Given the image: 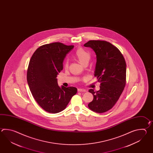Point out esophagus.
Returning <instances> with one entry per match:
<instances>
[{"label": "esophagus", "instance_id": "esophagus-1", "mask_svg": "<svg viewBox=\"0 0 153 153\" xmlns=\"http://www.w3.org/2000/svg\"><path fill=\"white\" fill-rule=\"evenodd\" d=\"M78 92H86V90L85 89H84V88H78Z\"/></svg>", "mask_w": 153, "mask_h": 153}]
</instances>
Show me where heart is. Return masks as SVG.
<instances>
[{
	"label": "heart",
	"mask_w": 153,
	"mask_h": 153,
	"mask_svg": "<svg viewBox=\"0 0 153 153\" xmlns=\"http://www.w3.org/2000/svg\"><path fill=\"white\" fill-rule=\"evenodd\" d=\"M74 56L75 59L82 65L88 64V62L91 59V53L82 48H79L76 50ZM69 67V62L66 60L65 62V68H68Z\"/></svg>",
	"instance_id": "1"
}]
</instances>
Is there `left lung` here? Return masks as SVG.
<instances>
[{
  "label": "left lung",
  "instance_id": "left-lung-1",
  "mask_svg": "<svg viewBox=\"0 0 153 153\" xmlns=\"http://www.w3.org/2000/svg\"><path fill=\"white\" fill-rule=\"evenodd\" d=\"M94 50L97 58L94 76L101 83L100 90H89L94 96L88 108L98 113L111 109L118 101L126 85V65L116 46L107 41L90 40L84 44Z\"/></svg>",
  "mask_w": 153,
  "mask_h": 153
}]
</instances>
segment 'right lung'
<instances>
[{"label": "right lung", "instance_id": "add662e5", "mask_svg": "<svg viewBox=\"0 0 153 153\" xmlns=\"http://www.w3.org/2000/svg\"><path fill=\"white\" fill-rule=\"evenodd\" d=\"M73 45L52 42L40 46L29 61L27 80L29 89L38 104L44 110L57 113L64 110L77 88H60L57 75L63 69V61Z\"/></svg>", "mask_w": 153, "mask_h": 153}]
</instances>
